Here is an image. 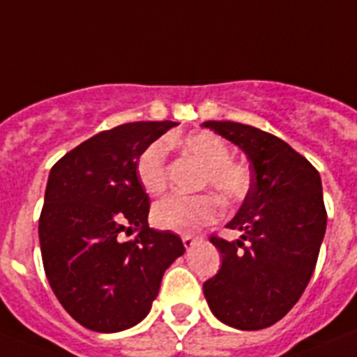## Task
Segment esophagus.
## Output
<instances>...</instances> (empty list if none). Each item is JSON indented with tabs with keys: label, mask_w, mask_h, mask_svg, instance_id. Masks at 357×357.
Segmentation results:
<instances>
[{
	"label": "esophagus",
	"mask_w": 357,
	"mask_h": 357,
	"mask_svg": "<svg viewBox=\"0 0 357 357\" xmlns=\"http://www.w3.org/2000/svg\"><path fill=\"white\" fill-rule=\"evenodd\" d=\"M199 241H201L199 237H192V235H185V237H183V244H185V248H187V250H190V248L196 246Z\"/></svg>",
	"instance_id": "esophagus-1"
}]
</instances>
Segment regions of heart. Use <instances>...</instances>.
Wrapping results in <instances>:
<instances>
[{
  "mask_svg": "<svg viewBox=\"0 0 357 357\" xmlns=\"http://www.w3.org/2000/svg\"><path fill=\"white\" fill-rule=\"evenodd\" d=\"M183 149L204 167L201 187H208L226 203H235L246 196L250 188V172L241 163L230 160V147L222 138L208 131L185 136ZM167 145L153 142L142 151L136 161V176L142 188L158 196L167 187ZM219 203L212 194L199 196H169L158 201L153 208V222L161 230L194 234L215 221Z\"/></svg>",
  "mask_w": 357,
  "mask_h": 357,
  "instance_id": "b5f03b06",
  "label": "heart"
}]
</instances>
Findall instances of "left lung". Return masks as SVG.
I'll list each match as a JSON object with an SVG mask.
<instances>
[{"label":"left lung","mask_w":357,"mask_h":357,"mask_svg":"<svg viewBox=\"0 0 357 357\" xmlns=\"http://www.w3.org/2000/svg\"><path fill=\"white\" fill-rule=\"evenodd\" d=\"M250 161V190L228 228L237 241L212 237L219 273L203 284L217 320L241 331L277 324L293 309L314 271L327 226L318 170L291 145L237 122H203Z\"/></svg>","instance_id":"1"}]
</instances>
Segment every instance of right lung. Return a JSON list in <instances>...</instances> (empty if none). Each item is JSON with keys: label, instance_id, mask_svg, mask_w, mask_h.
I'll return each instance as SVG.
<instances>
[{"label": "right lung", "instance_id": "right-lung-1", "mask_svg": "<svg viewBox=\"0 0 357 357\" xmlns=\"http://www.w3.org/2000/svg\"><path fill=\"white\" fill-rule=\"evenodd\" d=\"M176 122H132L82 142L52 167L39 243L46 278L68 314L95 333H120L153 307L163 273L185 253L172 231L149 228L136 176L147 145ZM137 235L126 241L123 234Z\"/></svg>", "mask_w": 357, "mask_h": 357}]
</instances>
